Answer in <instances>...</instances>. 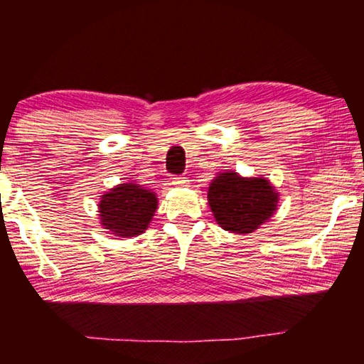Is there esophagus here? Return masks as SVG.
<instances>
[{"label": "esophagus", "mask_w": 364, "mask_h": 364, "mask_svg": "<svg viewBox=\"0 0 364 364\" xmlns=\"http://www.w3.org/2000/svg\"><path fill=\"white\" fill-rule=\"evenodd\" d=\"M173 184H175V186L184 188V186H189V181L184 176H175L173 178Z\"/></svg>", "instance_id": "esophagus-1"}]
</instances>
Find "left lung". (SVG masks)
Wrapping results in <instances>:
<instances>
[{
  "mask_svg": "<svg viewBox=\"0 0 364 364\" xmlns=\"http://www.w3.org/2000/svg\"><path fill=\"white\" fill-rule=\"evenodd\" d=\"M207 200L220 228L250 234L278 210L279 193L264 176H241L237 171L225 170L212 180Z\"/></svg>",
  "mask_w": 364,
  "mask_h": 364,
  "instance_id": "1",
  "label": "left lung"
}]
</instances>
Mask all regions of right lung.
I'll return each mask as SVG.
<instances>
[{"label":"right lung","mask_w":364,"mask_h":364,"mask_svg":"<svg viewBox=\"0 0 364 364\" xmlns=\"http://www.w3.org/2000/svg\"><path fill=\"white\" fill-rule=\"evenodd\" d=\"M157 205V194L133 180L117 184L100 196L97 215L101 226L109 234L119 237H136L147 230Z\"/></svg>","instance_id":"obj_1"}]
</instances>
